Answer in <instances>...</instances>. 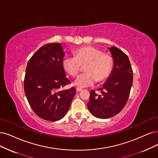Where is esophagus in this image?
Segmentation results:
<instances>
[{
    "label": "esophagus",
    "instance_id": "34e87169",
    "mask_svg": "<svg viewBox=\"0 0 158 158\" xmlns=\"http://www.w3.org/2000/svg\"><path fill=\"white\" fill-rule=\"evenodd\" d=\"M82 90H83L82 89H80V88H77V89H76V90H77V92H81Z\"/></svg>",
    "mask_w": 158,
    "mask_h": 158
}]
</instances>
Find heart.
<instances>
[{"mask_svg":"<svg viewBox=\"0 0 158 158\" xmlns=\"http://www.w3.org/2000/svg\"><path fill=\"white\" fill-rule=\"evenodd\" d=\"M113 58L97 48L86 46L75 51V56H67L62 60V66L70 75H77L81 66H85L86 72L79 75L75 85L85 88L94 85L96 81L102 82L108 78L113 67Z\"/></svg>","mask_w":158,"mask_h":158,"instance_id":"1","label":"heart"}]
</instances>
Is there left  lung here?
I'll return each instance as SVG.
<instances>
[{
    "mask_svg": "<svg viewBox=\"0 0 158 158\" xmlns=\"http://www.w3.org/2000/svg\"><path fill=\"white\" fill-rule=\"evenodd\" d=\"M108 49L114 60L111 73L98 89L102 94L98 95L92 90L87 103L90 113L102 119L112 117L121 111L127 102L133 83V70L129 58L115 47Z\"/></svg>",
    "mask_w": 158,
    "mask_h": 158,
    "instance_id": "obj_1",
    "label": "left lung"
}]
</instances>
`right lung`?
Masks as SVG:
<instances>
[{
  "label": "right lung",
  "instance_id": "obj_1",
  "mask_svg": "<svg viewBox=\"0 0 158 158\" xmlns=\"http://www.w3.org/2000/svg\"><path fill=\"white\" fill-rule=\"evenodd\" d=\"M65 55L60 43L43 45L28 60L24 90L33 111L41 118L55 122L69 109L76 93L74 87L62 90L71 83L62 66Z\"/></svg>",
  "mask_w": 158,
  "mask_h": 158
}]
</instances>
